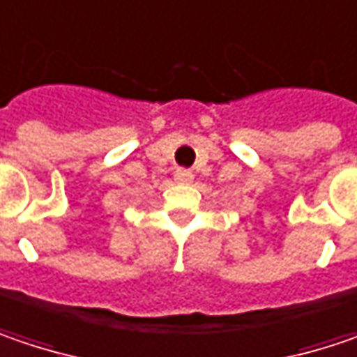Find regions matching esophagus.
Segmentation results:
<instances>
[{
    "mask_svg": "<svg viewBox=\"0 0 357 357\" xmlns=\"http://www.w3.org/2000/svg\"><path fill=\"white\" fill-rule=\"evenodd\" d=\"M174 179H176L178 183H192L194 174H192L190 169H178V172H176V176H174Z\"/></svg>",
    "mask_w": 357,
    "mask_h": 357,
    "instance_id": "obj_1",
    "label": "esophagus"
}]
</instances>
